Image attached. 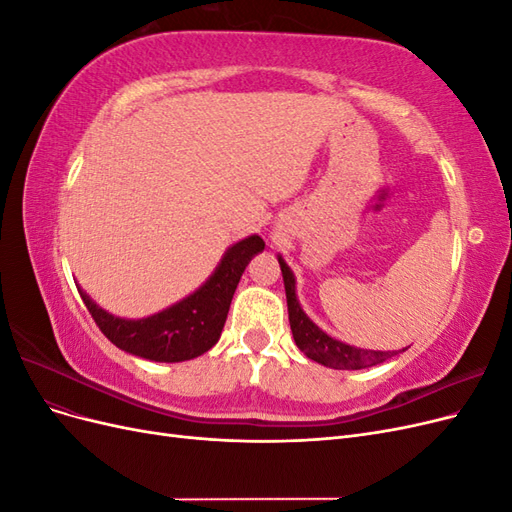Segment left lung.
I'll use <instances>...</instances> for the list:
<instances>
[{
	"mask_svg": "<svg viewBox=\"0 0 512 512\" xmlns=\"http://www.w3.org/2000/svg\"><path fill=\"white\" fill-rule=\"evenodd\" d=\"M277 262H280L282 277H284V288H286V301H288V320L292 337L297 342L299 350L324 367L331 369H365L371 365H378L386 359H391L393 354H399L404 350H365L356 348L346 342H339V339L331 337L327 331H322L318 324L309 318L297 297V277H294L292 269L286 265L282 254H277Z\"/></svg>",
	"mask_w": 512,
	"mask_h": 512,
	"instance_id": "8db88e82",
	"label": "left lung"
}]
</instances>
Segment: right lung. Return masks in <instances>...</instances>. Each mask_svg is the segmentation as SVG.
Here are the masks:
<instances>
[{
	"label": "right lung",
	"instance_id": "1",
	"mask_svg": "<svg viewBox=\"0 0 512 512\" xmlns=\"http://www.w3.org/2000/svg\"><path fill=\"white\" fill-rule=\"evenodd\" d=\"M265 250V241L250 235L232 243L218 267L192 294L147 318H121L106 312L76 284L100 331L123 352L156 363H181L211 350L222 335L232 294L250 260Z\"/></svg>",
	"mask_w": 512,
	"mask_h": 512
}]
</instances>
